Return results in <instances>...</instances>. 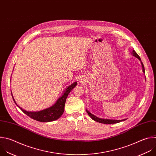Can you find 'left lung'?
<instances>
[{
	"instance_id": "left-lung-1",
	"label": "left lung",
	"mask_w": 156,
	"mask_h": 156,
	"mask_svg": "<svg viewBox=\"0 0 156 156\" xmlns=\"http://www.w3.org/2000/svg\"><path fill=\"white\" fill-rule=\"evenodd\" d=\"M132 55L133 56H134L135 57L137 58L138 59H139L141 61V65H142V68H143V71L144 73H145V70H144V65L142 63V61H141V58L139 56V55L136 53V51L135 50H133L132 52H131ZM87 112L88 113V114L91 117V118L95 121H97L98 122H100V123H105V124H112V123H119V122H120L122 121H124L127 120L126 119H122V120H113V119H101V118H99L95 115H94L93 114H92L91 113H90L88 110H86Z\"/></svg>"
}]
</instances>
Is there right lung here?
Masks as SVG:
<instances>
[{"label":"right lung","instance_id":"add662e5","mask_svg":"<svg viewBox=\"0 0 156 156\" xmlns=\"http://www.w3.org/2000/svg\"><path fill=\"white\" fill-rule=\"evenodd\" d=\"M76 85H77V82H74L73 83H72L66 88V90L63 91L62 96L58 99V100L53 106L45 109H44L40 111H36V112H30V111H27L24 110L16 103V101H15L13 97L12 93V96L13 97L14 102L17 105V106L29 117L39 122H51V121H54L58 119L61 116V115L63 114L64 109H65V103H66V100L68 97V95L70 93V91Z\"/></svg>","mask_w":156,"mask_h":156}]
</instances>
